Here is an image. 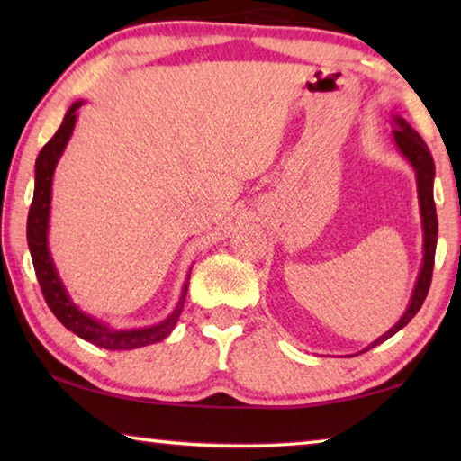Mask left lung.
I'll use <instances>...</instances> for the list:
<instances>
[{
	"instance_id": "8db88e82",
	"label": "left lung",
	"mask_w": 461,
	"mask_h": 461,
	"mask_svg": "<svg viewBox=\"0 0 461 461\" xmlns=\"http://www.w3.org/2000/svg\"><path fill=\"white\" fill-rule=\"evenodd\" d=\"M396 128L394 130V140L399 150L407 156V160L412 165L417 173V186H419V201H420V215H423V231H425V244H423V268H420V275L417 280L415 293H412L411 305L407 309V313L401 317V321L396 323L393 330L388 333L382 335L376 341L368 346L366 349H370L378 343L386 341L388 338L402 330L412 317L419 313V309L423 307L425 296L429 293V286H431V278H433V264H435V246H437V213H435V201H433V176H435V165H433V156L429 152L427 144L423 142L415 130H412L407 122L401 118H394Z\"/></svg>"
}]
</instances>
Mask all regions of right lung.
I'll use <instances>...</instances> for the list:
<instances>
[{
    "instance_id": "1",
    "label": "right lung",
    "mask_w": 461,
    "mask_h": 461,
    "mask_svg": "<svg viewBox=\"0 0 461 461\" xmlns=\"http://www.w3.org/2000/svg\"><path fill=\"white\" fill-rule=\"evenodd\" d=\"M83 104L77 101L62 120L60 128L57 134H54L49 142L38 154L36 158V178H34V199L32 205H30L28 212V228H26V238H28V248L30 254H32L34 270L38 285L42 288L46 305L50 307L54 317L71 330L75 335H79L81 339L95 343L99 348L105 349H134L142 346H150V343L162 341L167 335L175 330V325L181 317V311L186 299V288H189V280H186L183 286L181 301H178L176 309L170 313L165 321L152 327H146V330H134V331H118L112 330L104 323L95 321L89 315H85L83 311L73 305V301L68 299L65 286L60 285V278L57 270L52 267V258L49 254V246H46V231H49V212H50V186H52V173L54 167L60 158L62 150L68 142V138L73 134L75 122H77V109Z\"/></svg>"
}]
</instances>
